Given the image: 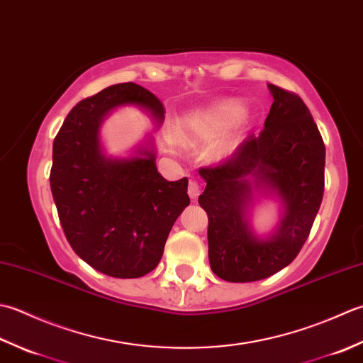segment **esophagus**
I'll list each match as a JSON object with an SVG mask.
<instances>
[{
	"mask_svg": "<svg viewBox=\"0 0 363 363\" xmlns=\"http://www.w3.org/2000/svg\"><path fill=\"white\" fill-rule=\"evenodd\" d=\"M188 194H189L192 202L197 201L199 194H201V188H199V184L196 182H192V180L189 182V184H188Z\"/></svg>",
	"mask_w": 363,
	"mask_h": 363,
	"instance_id": "34e87169",
	"label": "esophagus"
}]
</instances>
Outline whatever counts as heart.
Instances as JSON below:
<instances>
[{
	"mask_svg": "<svg viewBox=\"0 0 363 363\" xmlns=\"http://www.w3.org/2000/svg\"><path fill=\"white\" fill-rule=\"evenodd\" d=\"M247 122L246 111L241 108L238 101L224 100L205 108L199 113L189 114L182 122V131L189 138L208 139L224 130L227 124L229 127L223 135H219L216 140L210 145V155L214 160H223L228 157L235 147L240 143L241 128Z\"/></svg>",
	"mask_w": 363,
	"mask_h": 363,
	"instance_id": "obj_1",
	"label": "heart"
}]
</instances>
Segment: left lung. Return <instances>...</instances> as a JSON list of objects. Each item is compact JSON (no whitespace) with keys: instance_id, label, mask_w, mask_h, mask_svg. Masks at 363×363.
Listing matches in <instances>:
<instances>
[{"instance_id":"8db88e82","label":"left lung","mask_w":363,"mask_h":363,"mask_svg":"<svg viewBox=\"0 0 363 363\" xmlns=\"http://www.w3.org/2000/svg\"><path fill=\"white\" fill-rule=\"evenodd\" d=\"M268 87L274 101L260 135H250L223 164L199 171L206 182L199 203L208 214L210 266L227 282H255L290 264L323 201L326 147L313 117L296 94ZM257 194L283 203L269 237L250 225Z\"/></svg>"}]
</instances>
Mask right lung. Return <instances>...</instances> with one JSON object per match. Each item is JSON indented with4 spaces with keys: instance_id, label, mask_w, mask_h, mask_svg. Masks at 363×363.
Segmentation results:
<instances>
[{
    "instance_id": "obj_1",
    "label": "right lung",
    "mask_w": 363,
    "mask_h": 363,
    "mask_svg": "<svg viewBox=\"0 0 363 363\" xmlns=\"http://www.w3.org/2000/svg\"><path fill=\"white\" fill-rule=\"evenodd\" d=\"M125 105L144 109L158 127L164 121L161 101L135 83L81 100L55 138L50 184L65 238L81 260L106 276L136 279L157 268L189 196L186 177L162 179L152 143L128 158L103 150L101 123Z\"/></svg>"
}]
</instances>
